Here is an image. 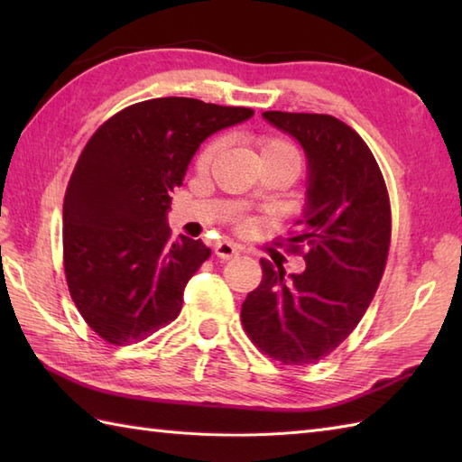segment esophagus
I'll return each mask as SVG.
<instances>
[{
	"mask_svg": "<svg viewBox=\"0 0 462 462\" xmlns=\"http://www.w3.org/2000/svg\"><path fill=\"white\" fill-rule=\"evenodd\" d=\"M214 254L218 258H222V260H230V258H236L238 254H240V246H236V244H232V242H218L214 246Z\"/></svg>",
	"mask_w": 462,
	"mask_h": 462,
	"instance_id": "34e87169",
	"label": "esophagus"
}]
</instances>
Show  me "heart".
<instances>
[{
    "label": "heart",
    "instance_id": "obj_1",
    "mask_svg": "<svg viewBox=\"0 0 462 462\" xmlns=\"http://www.w3.org/2000/svg\"><path fill=\"white\" fill-rule=\"evenodd\" d=\"M218 149H220V139H212L202 146L199 156H196V166H199V171L208 169ZM258 149H260V159L268 154H283V156H291V159H296L300 162V152L296 146L286 139H280V136H260Z\"/></svg>",
    "mask_w": 462,
    "mask_h": 462
}]
</instances>
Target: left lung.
<instances>
[{"label":"left lung","instance_id":"1","mask_svg":"<svg viewBox=\"0 0 462 462\" xmlns=\"http://www.w3.org/2000/svg\"><path fill=\"white\" fill-rule=\"evenodd\" d=\"M308 159V202L290 252L306 270L290 273L260 260L263 278L242 303L250 339L283 365H308L356 329L387 263L391 206L375 156L361 136L331 115L266 111Z\"/></svg>","mask_w":462,"mask_h":462}]
</instances>
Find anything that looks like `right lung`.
Returning a JSON list of instances; mask_svg holds the SVG:
<instances>
[{"instance_id":"1","label":"right lung","mask_w":462,"mask_h":462,"mask_svg":"<svg viewBox=\"0 0 462 462\" xmlns=\"http://www.w3.org/2000/svg\"><path fill=\"white\" fill-rule=\"evenodd\" d=\"M252 115L162 97L126 106L85 144L65 192L63 263L77 310L106 343L143 341L179 318L210 248L171 240V192L210 134Z\"/></svg>"}]
</instances>
